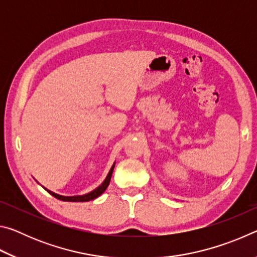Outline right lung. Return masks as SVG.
I'll list each match as a JSON object with an SVG mask.
<instances>
[{
    "instance_id": "right-lung-1",
    "label": "right lung",
    "mask_w": 257,
    "mask_h": 257,
    "mask_svg": "<svg viewBox=\"0 0 257 257\" xmlns=\"http://www.w3.org/2000/svg\"><path fill=\"white\" fill-rule=\"evenodd\" d=\"M114 165H115V162L112 164L110 171H108L106 178L104 179V181L102 182L101 185L96 187L95 189H93L92 191H89V193L84 194V195H76V196H62V195H59L56 193H53V191H51L49 189H46L45 187H43V188L49 191L52 196H54L55 198H58V199H60V201H63V202H88V201H93V199L97 198L98 196H101V195L107 188L108 184H110V180H111V177H112V173H113V169H114Z\"/></svg>"
}]
</instances>
